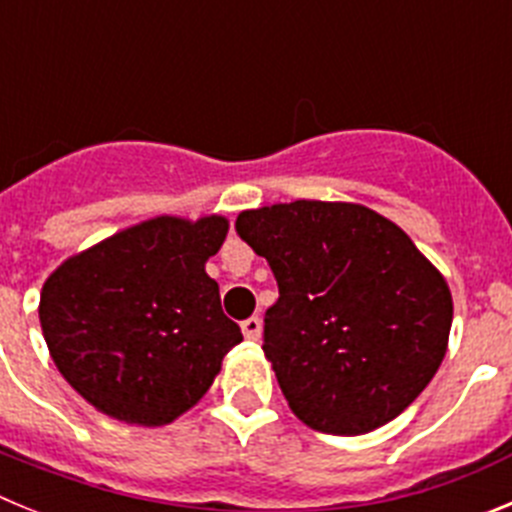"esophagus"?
Segmentation results:
<instances>
[{
	"label": "esophagus",
	"instance_id": "obj_1",
	"mask_svg": "<svg viewBox=\"0 0 512 512\" xmlns=\"http://www.w3.org/2000/svg\"><path fill=\"white\" fill-rule=\"evenodd\" d=\"M241 330H243V336H246L248 341H259V338H261V320L259 318L243 320Z\"/></svg>",
	"mask_w": 512,
	"mask_h": 512
}]
</instances>
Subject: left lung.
Listing matches in <instances>:
<instances>
[{
  "label": "left lung",
  "instance_id": "8db88e82",
  "mask_svg": "<svg viewBox=\"0 0 512 512\" xmlns=\"http://www.w3.org/2000/svg\"><path fill=\"white\" fill-rule=\"evenodd\" d=\"M235 230L279 284L264 354L302 423L361 436L428 387L454 302L405 230L364 205L320 200L243 210Z\"/></svg>",
  "mask_w": 512,
  "mask_h": 512
}]
</instances>
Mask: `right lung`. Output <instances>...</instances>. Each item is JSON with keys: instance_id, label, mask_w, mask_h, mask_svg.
<instances>
[{"instance_id": "right-lung-1", "label": "right lung", "mask_w": 512, "mask_h": 512, "mask_svg": "<svg viewBox=\"0 0 512 512\" xmlns=\"http://www.w3.org/2000/svg\"><path fill=\"white\" fill-rule=\"evenodd\" d=\"M228 220L161 215L63 261L40 292V328L63 379L130 425H166L210 390L243 341L205 264Z\"/></svg>"}]
</instances>
